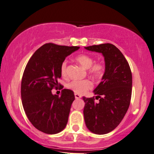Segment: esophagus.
Returning <instances> with one entry per match:
<instances>
[{
    "label": "esophagus",
    "instance_id": "1",
    "mask_svg": "<svg viewBox=\"0 0 154 154\" xmlns=\"http://www.w3.org/2000/svg\"><path fill=\"white\" fill-rule=\"evenodd\" d=\"M75 99H79V98H81L82 97V95H80V94H75Z\"/></svg>",
    "mask_w": 154,
    "mask_h": 154
}]
</instances>
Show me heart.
<instances>
[{"instance_id": "heart-1", "label": "heart", "mask_w": 154, "mask_h": 154, "mask_svg": "<svg viewBox=\"0 0 154 154\" xmlns=\"http://www.w3.org/2000/svg\"><path fill=\"white\" fill-rule=\"evenodd\" d=\"M75 60L85 69H88V73L93 78L101 79L104 75L106 66L102 62H94V59L91 55L81 54L75 57ZM67 61H64L60 67V72L63 77H66L67 74ZM68 89L72 90L76 94H83L89 89H92L93 83L89 79L73 80L67 85Z\"/></svg>"}]
</instances>
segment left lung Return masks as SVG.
Returning <instances> with one entry per match:
<instances>
[{"label": "left lung", "instance_id": "1", "mask_svg": "<svg viewBox=\"0 0 154 154\" xmlns=\"http://www.w3.org/2000/svg\"><path fill=\"white\" fill-rule=\"evenodd\" d=\"M85 49L102 53L106 71L102 81L94 90L96 97H83L84 117L89 131L105 134L117 126L129 109L131 98L132 75L124 54L110 43L85 47ZM99 102L95 103V100Z\"/></svg>", "mask_w": 154, "mask_h": 154}]
</instances>
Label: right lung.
<instances>
[{
    "instance_id": "1",
    "label": "right lung",
    "mask_w": 154,
    "mask_h": 154,
    "mask_svg": "<svg viewBox=\"0 0 154 154\" xmlns=\"http://www.w3.org/2000/svg\"><path fill=\"white\" fill-rule=\"evenodd\" d=\"M79 48L77 46L46 43L35 52L27 63L21 82V99L27 117L37 129L48 134L65 129L71 105L75 97L73 91L64 89L61 96L52 89L61 87L60 67L66 57Z\"/></svg>"
}]
</instances>
